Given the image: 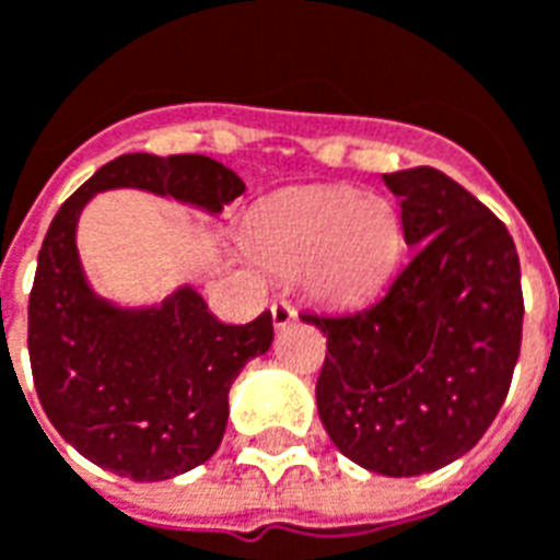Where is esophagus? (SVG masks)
Returning a JSON list of instances; mask_svg holds the SVG:
<instances>
[{"label":"esophagus","instance_id":"esophagus-1","mask_svg":"<svg viewBox=\"0 0 560 560\" xmlns=\"http://www.w3.org/2000/svg\"><path fill=\"white\" fill-rule=\"evenodd\" d=\"M269 315H272V324H276V327H288V324L296 320V312H293V305L288 303V300H272Z\"/></svg>","mask_w":560,"mask_h":560}]
</instances>
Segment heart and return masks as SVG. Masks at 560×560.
Wrapping results in <instances>:
<instances>
[{
    "label": "heart",
    "mask_w": 560,
    "mask_h": 560,
    "mask_svg": "<svg viewBox=\"0 0 560 560\" xmlns=\"http://www.w3.org/2000/svg\"><path fill=\"white\" fill-rule=\"evenodd\" d=\"M243 245L260 267L300 272L327 305H357L384 288L401 255V224L389 200L348 185L293 188L248 215Z\"/></svg>",
    "instance_id": "b5f03b06"
}]
</instances>
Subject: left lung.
Wrapping results in <instances>:
<instances>
[{
  "label": "left lung",
  "instance_id": "8db88e82",
  "mask_svg": "<svg viewBox=\"0 0 560 560\" xmlns=\"http://www.w3.org/2000/svg\"><path fill=\"white\" fill-rule=\"evenodd\" d=\"M413 260L363 312L308 315L327 336L324 429L365 470L417 477L465 456L492 425L522 345L513 236L434 167L384 173Z\"/></svg>",
  "mask_w": 560,
  "mask_h": 560
}]
</instances>
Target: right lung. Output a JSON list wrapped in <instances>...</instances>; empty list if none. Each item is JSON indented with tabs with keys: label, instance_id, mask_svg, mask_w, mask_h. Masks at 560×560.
Instances as JSON below:
<instances>
[{
	"label": "right lung",
	"instance_id": "add662e5",
	"mask_svg": "<svg viewBox=\"0 0 560 560\" xmlns=\"http://www.w3.org/2000/svg\"><path fill=\"white\" fill-rule=\"evenodd\" d=\"M116 188L219 215L245 183L207 155H119L59 207L38 252L30 360L47 420L98 468L171 480L219 450L231 384L269 351L272 315L221 324L191 284L149 305L102 296L80 260L78 224L92 197Z\"/></svg>",
	"mask_w": 560,
	"mask_h": 560
}]
</instances>
